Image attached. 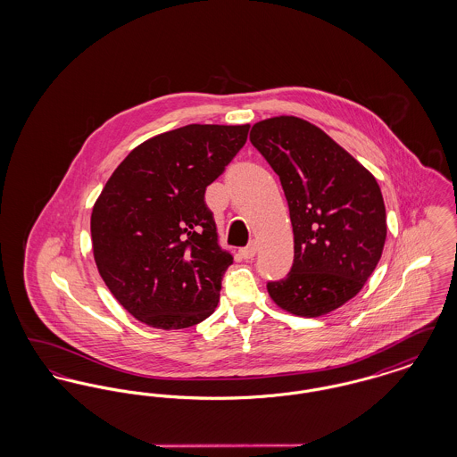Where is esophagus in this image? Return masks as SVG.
<instances>
[{"instance_id": "obj_1", "label": "esophagus", "mask_w": 457, "mask_h": 457, "mask_svg": "<svg viewBox=\"0 0 457 457\" xmlns=\"http://www.w3.org/2000/svg\"><path fill=\"white\" fill-rule=\"evenodd\" d=\"M239 253H241V257H243L245 261H252V259L255 257V253H257V245H255V243H250L248 246L241 248Z\"/></svg>"}]
</instances>
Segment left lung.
Segmentation results:
<instances>
[{
	"label": "left lung",
	"instance_id": "left-lung-1",
	"mask_svg": "<svg viewBox=\"0 0 457 457\" xmlns=\"http://www.w3.org/2000/svg\"><path fill=\"white\" fill-rule=\"evenodd\" d=\"M250 142L283 185L295 261L267 284L272 302L298 317H320L354 298L382 257L386 205L375 176L326 131L296 116L252 127Z\"/></svg>",
	"mask_w": 457,
	"mask_h": 457
}]
</instances>
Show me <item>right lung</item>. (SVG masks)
Returning <instances> with one entry per match:
<instances>
[{
  "instance_id": "add662e5",
  "label": "right lung",
  "mask_w": 457,
  "mask_h": 457,
  "mask_svg": "<svg viewBox=\"0 0 457 457\" xmlns=\"http://www.w3.org/2000/svg\"><path fill=\"white\" fill-rule=\"evenodd\" d=\"M250 125H187L135 147L90 216L92 252L112 296L137 320L173 330L216 310L233 255L219 246L205 188L246 142Z\"/></svg>"
}]
</instances>
